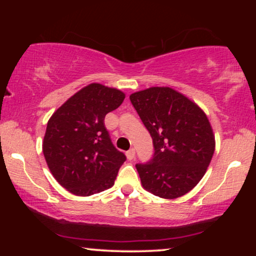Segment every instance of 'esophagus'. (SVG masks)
<instances>
[{"instance_id": "34e87169", "label": "esophagus", "mask_w": 256, "mask_h": 256, "mask_svg": "<svg viewBox=\"0 0 256 256\" xmlns=\"http://www.w3.org/2000/svg\"><path fill=\"white\" fill-rule=\"evenodd\" d=\"M126 156H127V158H128L129 160H132L135 157V149L128 150V152H126Z\"/></svg>"}]
</instances>
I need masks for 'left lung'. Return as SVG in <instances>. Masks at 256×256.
I'll return each mask as SVG.
<instances>
[{
    "instance_id": "8db88e82",
    "label": "left lung",
    "mask_w": 256,
    "mask_h": 256,
    "mask_svg": "<svg viewBox=\"0 0 256 256\" xmlns=\"http://www.w3.org/2000/svg\"><path fill=\"white\" fill-rule=\"evenodd\" d=\"M129 98L155 149L148 163L136 164L143 188L164 199L182 197L200 182L214 152L208 116L171 87H149Z\"/></svg>"
}]
</instances>
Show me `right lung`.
Returning a JSON list of instances; mask_svg holds the SVG:
<instances>
[{
  "mask_svg": "<svg viewBox=\"0 0 256 256\" xmlns=\"http://www.w3.org/2000/svg\"><path fill=\"white\" fill-rule=\"evenodd\" d=\"M124 98L120 90L90 84L66 100L48 121L45 160L56 180L71 194L88 197L114 185L126 156L112 143L104 116Z\"/></svg>",
  "mask_w": 256,
  "mask_h": 256,
  "instance_id": "1",
  "label": "right lung"
}]
</instances>
